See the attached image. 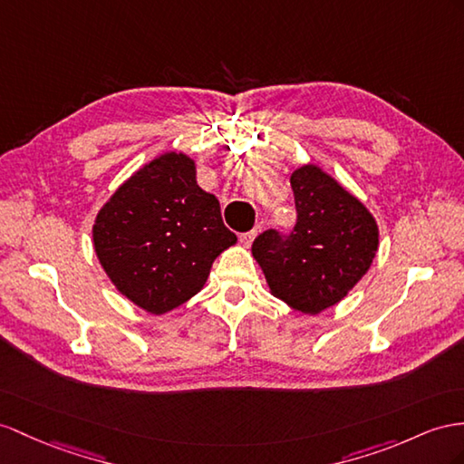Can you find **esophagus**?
I'll list each match as a JSON object with an SVG mask.
<instances>
[{"instance_id": "esophagus-1", "label": "esophagus", "mask_w": 464, "mask_h": 464, "mask_svg": "<svg viewBox=\"0 0 464 464\" xmlns=\"http://www.w3.org/2000/svg\"><path fill=\"white\" fill-rule=\"evenodd\" d=\"M255 237H256V229L246 231V233H241V235H239V241H241L243 246H251V243L255 241Z\"/></svg>"}]
</instances>
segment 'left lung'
Instances as JSON below:
<instances>
[{"label": "left lung", "instance_id": "left-lung-1", "mask_svg": "<svg viewBox=\"0 0 464 464\" xmlns=\"http://www.w3.org/2000/svg\"><path fill=\"white\" fill-rule=\"evenodd\" d=\"M290 184L298 221L288 235L260 233L253 256L276 298L315 315L345 298L371 268L378 227L359 199L314 164L294 170Z\"/></svg>", "mask_w": 464, "mask_h": 464}]
</instances>
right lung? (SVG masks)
<instances>
[{
	"instance_id": "add662e5",
	"label": "right lung",
	"mask_w": 464,
	"mask_h": 464,
	"mask_svg": "<svg viewBox=\"0 0 464 464\" xmlns=\"http://www.w3.org/2000/svg\"><path fill=\"white\" fill-rule=\"evenodd\" d=\"M237 243L194 160L166 152L117 189L93 223V246L115 288L160 315L198 294L213 260Z\"/></svg>"
}]
</instances>
